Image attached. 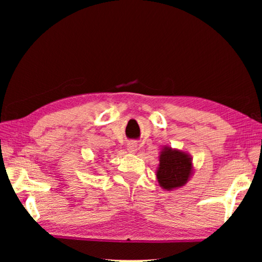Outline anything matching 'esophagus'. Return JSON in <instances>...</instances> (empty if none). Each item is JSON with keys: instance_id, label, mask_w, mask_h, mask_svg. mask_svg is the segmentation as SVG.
Wrapping results in <instances>:
<instances>
[{"instance_id": "1", "label": "esophagus", "mask_w": 262, "mask_h": 262, "mask_svg": "<svg viewBox=\"0 0 262 262\" xmlns=\"http://www.w3.org/2000/svg\"><path fill=\"white\" fill-rule=\"evenodd\" d=\"M127 150H128V152L135 154L136 151H137V144H136V143H128Z\"/></svg>"}]
</instances>
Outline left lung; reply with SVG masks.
<instances>
[{
    "label": "left lung",
    "instance_id": "8db88e82",
    "mask_svg": "<svg viewBox=\"0 0 262 262\" xmlns=\"http://www.w3.org/2000/svg\"><path fill=\"white\" fill-rule=\"evenodd\" d=\"M193 174L192 157L187 152L164 146L160 152L156 178L161 187L171 191L187 184Z\"/></svg>",
    "mask_w": 262,
    "mask_h": 262
}]
</instances>
